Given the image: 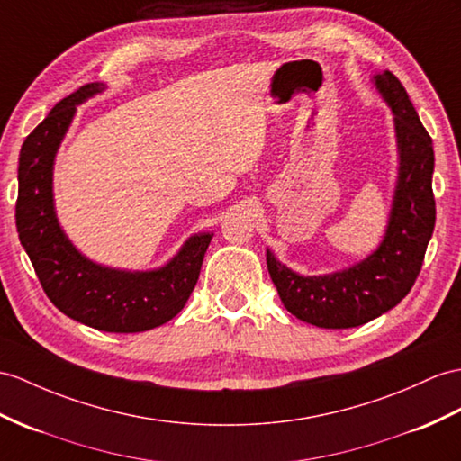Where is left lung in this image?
<instances>
[{
	"instance_id": "1",
	"label": "left lung",
	"mask_w": 461,
	"mask_h": 461,
	"mask_svg": "<svg viewBox=\"0 0 461 461\" xmlns=\"http://www.w3.org/2000/svg\"><path fill=\"white\" fill-rule=\"evenodd\" d=\"M375 86L395 113L399 179L385 239L364 262L330 276L305 277L267 252V272L285 309L321 329H352L384 315L417 282L436 222L434 149L407 89L389 70Z\"/></svg>"
}]
</instances>
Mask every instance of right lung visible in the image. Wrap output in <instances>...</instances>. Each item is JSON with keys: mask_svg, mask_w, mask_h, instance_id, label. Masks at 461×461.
Instances as JSON below:
<instances>
[{"mask_svg": "<svg viewBox=\"0 0 461 461\" xmlns=\"http://www.w3.org/2000/svg\"><path fill=\"white\" fill-rule=\"evenodd\" d=\"M86 84L59 101L21 146L15 222L35 274L66 317L105 332H142L174 319L199 279L211 234H195L156 272H119L89 262L59 227L52 205V162L76 105L99 94Z\"/></svg>", "mask_w": 461, "mask_h": 461, "instance_id": "right-lung-1", "label": "right lung"}]
</instances>
